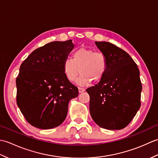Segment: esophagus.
I'll return each mask as SVG.
<instances>
[{"mask_svg": "<svg viewBox=\"0 0 158 158\" xmlns=\"http://www.w3.org/2000/svg\"><path fill=\"white\" fill-rule=\"evenodd\" d=\"M79 93H81V92H83L85 91V89L84 88H79Z\"/></svg>", "mask_w": 158, "mask_h": 158, "instance_id": "esophagus-1", "label": "esophagus"}]
</instances>
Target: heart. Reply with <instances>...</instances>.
<instances>
[{
    "mask_svg": "<svg viewBox=\"0 0 158 158\" xmlns=\"http://www.w3.org/2000/svg\"><path fill=\"white\" fill-rule=\"evenodd\" d=\"M63 71L70 81L77 80L79 85L86 86L94 82H98L106 74L108 60L105 53L93 49L81 48L73 53V59L67 58L63 62Z\"/></svg>",
    "mask_w": 158,
    "mask_h": 158,
    "instance_id": "heart-1",
    "label": "heart"
}]
</instances>
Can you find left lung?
Listing matches in <instances>:
<instances>
[{"label": "left lung", "instance_id": "1", "mask_svg": "<svg viewBox=\"0 0 158 158\" xmlns=\"http://www.w3.org/2000/svg\"><path fill=\"white\" fill-rule=\"evenodd\" d=\"M95 44L106 55L108 67L102 79L86 89L90 97V115L103 128L123 129L140 106L139 70L124 50L109 42L96 41Z\"/></svg>", "mask_w": 158, "mask_h": 158}]
</instances>
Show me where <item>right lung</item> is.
<instances>
[{"instance_id":"obj_1","label":"right lung","mask_w":158,"mask_h":158,"mask_svg":"<svg viewBox=\"0 0 158 158\" xmlns=\"http://www.w3.org/2000/svg\"><path fill=\"white\" fill-rule=\"evenodd\" d=\"M74 48L72 40L49 43L32 52L20 66L16 79L17 105L26 121L51 129L64 121L69 101L79 91L63 71Z\"/></svg>"}]
</instances>
